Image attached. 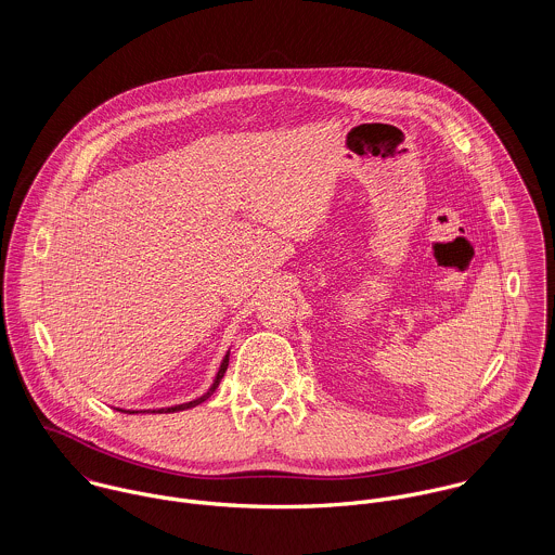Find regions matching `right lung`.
<instances>
[{
	"mask_svg": "<svg viewBox=\"0 0 555 555\" xmlns=\"http://www.w3.org/2000/svg\"><path fill=\"white\" fill-rule=\"evenodd\" d=\"M229 359H231V350L224 354V359H222V363H220V367H218V374H216V378H214V383H211V387L207 389V393H203L201 397H196V399H192V401H185V403H177V405H168V408H158V410H124V408H115V410H119V412H128V414H139V412H158V414H168V412H179V410H188V408H196L198 403H203L205 399H209V397L214 396V391L218 389V385H220V380L224 378V374H227V367H229Z\"/></svg>",
	"mask_w": 555,
	"mask_h": 555,
	"instance_id": "right-lung-1",
	"label": "right lung"
}]
</instances>
